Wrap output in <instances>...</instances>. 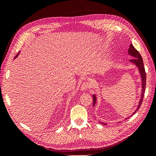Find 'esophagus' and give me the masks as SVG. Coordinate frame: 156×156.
Returning <instances> with one entry per match:
<instances>
[{"mask_svg":"<svg viewBox=\"0 0 156 156\" xmlns=\"http://www.w3.org/2000/svg\"><path fill=\"white\" fill-rule=\"evenodd\" d=\"M92 84L90 82L85 81L82 84L81 87V90H86L92 87Z\"/></svg>","mask_w":156,"mask_h":156,"instance_id":"obj_1","label":"esophagus"}]
</instances>
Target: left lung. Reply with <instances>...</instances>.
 I'll return each mask as SVG.
<instances>
[{
	"label": "left lung",
	"mask_w": 156,
	"mask_h": 156,
	"mask_svg": "<svg viewBox=\"0 0 156 156\" xmlns=\"http://www.w3.org/2000/svg\"><path fill=\"white\" fill-rule=\"evenodd\" d=\"M128 52H129V54L130 55L133 56V58L131 59L130 62H133V64H135L136 66L138 67V68L139 69V72H140V75H141V77H142V85H143V87H142V94H141V98H140V100L139 101V104L138 105V107H137V108H136V110L135 111V112L133 113V114H135V113L139 110V108H140L141 104H142V103H143V100L144 96L145 88H146V72H145V69H144V66L142 56H141V55L139 53V51L134 48V46L133 45V44L130 45ZM96 100V96L93 95V106L95 105ZM101 124H103V125H105V124H103V123H101Z\"/></svg>",
	"instance_id": "obj_1"
}]
</instances>
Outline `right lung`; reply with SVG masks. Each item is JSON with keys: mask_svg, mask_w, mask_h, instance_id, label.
<instances>
[{"mask_svg": "<svg viewBox=\"0 0 156 156\" xmlns=\"http://www.w3.org/2000/svg\"><path fill=\"white\" fill-rule=\"evenodd\" d=\"M18 54H19V53H18ZM18 54H17V55H16V56H15V58H16V57H17V55H18Z\"/></svg>", "mask_w": 156, "mask_h": 156, "instance_id": "1", "label": "right lung"}]
</instances>
